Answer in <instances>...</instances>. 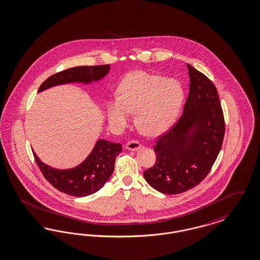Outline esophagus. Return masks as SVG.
Here are the masks:
<instances>
[{
  "label": "esophagus",
  "instance_id": "34e87169",
  "mask_svg": "<svg viewBox=\"0 0 260 260\" xmlns=\"http://www.w3.org/2000/svg\"><path fill=\"white\" fill-rule=\"evenodd\" d=\"M142 147V145L139 143V142H137V141H130V142H128L127 144H126V149H128V150H138V149H140Z\"/></svg>",
  "mask_w": 260,
  "mask_h": 260
}]
</instances>
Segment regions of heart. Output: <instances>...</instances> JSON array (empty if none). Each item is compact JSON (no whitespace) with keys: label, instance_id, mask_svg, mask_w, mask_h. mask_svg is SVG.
<instances>
[{"label":"heart","instance_id":"obj_1","mask_svg":"<svg viewBox=\"0 0 260 260\" xmlns=\"http://www.w3.org/2000/svg\"><path fill=\"white\" fill-rule=\"evenodd\" d=\"M118 95L107 102V117L113 129L127 126L131 113L136 123L147 135H159L177 120L184 101L180 81L165 79L145 71H135L121 80Z\"/></svg>","mask_w":260,"mask_h":260}]
</instances>
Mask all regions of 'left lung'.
I'll list each match as a JSON object with an SVG mask.
<instances>
[{
	"mask_svg": "<svg viewBox=\"0 0 260 260\" xmlns=\"http://www.w3.org/2000/svg\"><path fill=\"white\" fill-rule=\"evenodd\" d=\"M189 93L183 113L153 147L154 166L144 172L155 190L179 194L191 189L206 178L222 146L225 125L214 83L187 64Z\"/></svg>",
	"mask_w": 260,
	"mask_h": 260,
	"instance_id": "1",
	"label": "left lung"
}]
</instances>
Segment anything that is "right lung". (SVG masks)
Here are the masks:
<instances>
[{"instance_id": "1", "label": "right lung", "mask_w": 260, "mask_h": 260, "mask_svg": "<svg viewBox=\"0 0 260 260\" xmlns=\"http://www.w3.org/2000/svg\"><path fill=\"white\" fill-rule=\"evenodd\" d=\"M110 65L79 66L70 68L49 77L39 88V93L57 85L69 83L91 84L100 81L110 72ZM122 151L118 143L99 139L89 155L71 169H56L44 163L34 153L36 162L45 179L59 191L75 197L88 196L100 190L114 170L116 156Z\"/></svg>"}]
</instances>
